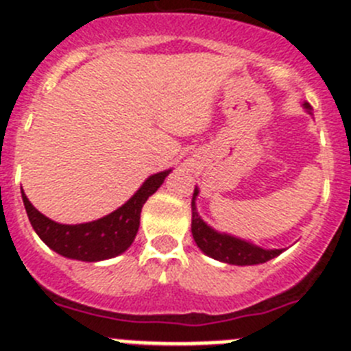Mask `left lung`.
<instances>
[{
    "label": "left lung",
    "instance_id": "8db88e82",
    "mask_svg": "<svg viewBox=\"0 0 351 351\" xmlns=\"http://www.w3.org/2000/svg\"><path fill=\"white\" fill-rule=\"evenodd\" d=\"M302 105L311 114V105ZM197 197L198 188H195L193 198H191V234H193L197 246L207 256L219 260V262L230 263V265H258V263L269 262V260L283 253V250H265V247L256 246V244L244 241V239L214 230L213 226L207 225L200 218V214L197 213V202H195Z\"/></svg>",
    "mask_w": 351,
    "mask_h": 351
}]
</instances>
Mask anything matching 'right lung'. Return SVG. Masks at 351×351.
I'll return each mask as SVG.
<instances>
[{
	"instance_id": "1",
	"label": "right lung",
	"mask_w": 351,
	"mask_h": 351,
	"mask_svg": "<svg viewBox=\"0 0 351 351\" xmlns=\"http://www.w3.org/2000/svg\"><path fill=\"white\" fill-rule=\"evenodd\" d=\"M170 172L172 170H163L149 176L128 202L104 218L89 223L63 225L52 221L33 207L24 191L23 202L31 226L52 251L80 262H100L114 258L132 246L141 225V213L145 200L163 184Z\"/></svg>"
}]
</instances>
